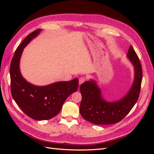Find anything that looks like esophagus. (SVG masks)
<instances>
[{"label":"esophagus","instance_id":"esophagus-1","mask_svg":"<svg viewBox=\"0 0 154 154\" xmlns=\"http://www.w3.org/2000/svg\"><path fill=\"white\" fill-rule=\"evenodd\" d=\"M85 81V77H81L79 78V85H80L83 83H84Z\"/></svg>","mask_w":154,"mask_h":154}]
</instances>
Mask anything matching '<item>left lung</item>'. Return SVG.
<instances>
[{
	"label": "left lung",
	"mask_w": 154,
	"mask_h": 154,
	"mask_svg": "<svg viewBox=\"0 0 154 154\" xmlns=\"http://www.w3.org/2000/svg\"><path fill=\"white\" fill-rule=\"evenodd\" d=\"M127 57L134 66V76L131 87L122 98L112 101H106L101 94L97 82L93 79L81 85L82 100L80 112L88 122L96 125L118 123L128 114L136 104L141 89L142 67L132 46H130Z\"/></svg>",
	"instance_id": "1"
}]
</instances>
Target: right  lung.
I'll return each instance as SVG.
<instances>
[{
  "instance_id": "add662e5",
  "label": "right lung",
  "mask_w": 154,
  "mask_h": 154,
  "mask_svg": "<svg viewBox=\"0 0 154 154\" xmlns=\"http://www.w3.org/2000/svg\"><path fill=\"white\" fill-rule=\"evenodd\" d=\"M41 31L39 29L31 32L17 48L11 60L10 71L13 98L27 116L38 121L50 119L57 116L68 96L76 92L78 87V78L38 86L27 82L22 76L20 62L23 51Z\"/></svg>"
}]
</instances>
